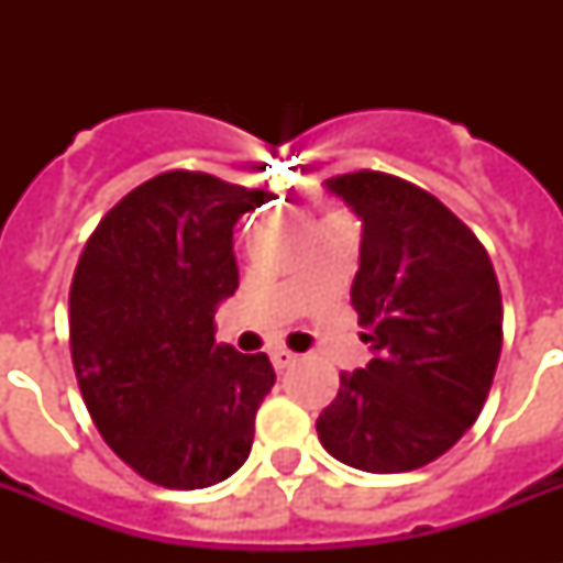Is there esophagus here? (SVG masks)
<instances>
[{
	"mask_svg": "<svg viewBox=\"0 0 563 563\" xmlns=\"http://www.w3.org/2000/svg\"><path fill=\"white\" fill-rule=\"evenodd\" d=\"M295 360H298V356H295V353H291V351H286V347H274V351H272V365L277 371L289 368V365Z\"/></svg>",
	"mask_w": 563,
	"mask_h": 563,
	"instance_id": "esophagus-1",
	"label": "esophagus"
}]
</instances>
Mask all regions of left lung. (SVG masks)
<instances>
[{"label":"left lung","mask_w":563,"mask_h":563,"mask_svg":"<svg viewBox=\"0 0 563 563\" xmlns=\"http://www.w3.org/2000/svg\"><path fill=\"white\" fill-rule=\"evenodd\" d=\"M327 189L362 219L351 303L374 360L339 376L318 438L356 471H418L488 400L503 351L497 274L476 233L409 180L362 169Z\"/></svg>","instance_id":"obj_1"}]
</instances>
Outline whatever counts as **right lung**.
<instances>
[{"instance_id":"add662e5","label":"right lung","mask_w":563,"mask_h":563,"mask_svg":"<svg viewBox=\"0 0 563 563\" xmlns=\"http://www.w3.org/2000/svg\"><path fill=\"white\" fill-rule=\"evenodd\" d=\"M272 192L163 172L122 198L84 245L69 347L92 423L143 479L210 488L245 464L274 385L265 353L216 342L239 286L233 224Z\"/></svg>"}]
</instances>
